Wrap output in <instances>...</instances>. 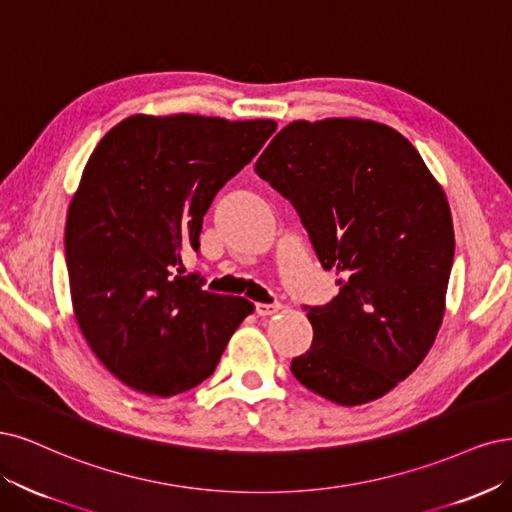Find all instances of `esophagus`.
<instances>
[{
    "mask_svg": "<svg viewBox=\"0 0 512 512\" xmlns=\"http://www.w3.org/2000/svg\"><path fill=\"white\" fill-rule=\"evenodd\" d=\"M283 308L280 304H255V312L259 317H270V315H276V312Z\"/></svg>",
    "mask_w": 512,
    "mask_h": 512,
    "instance_id": "1",
    "label": "esophagus"
}]
</instances>
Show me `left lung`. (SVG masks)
Instances as JSON below:
<instances>
[{"label":"left lung","mask_w":512,"mask_h":512,"mask_svg":"<svg viewBox=\"0 0 512 512\" xmlns=\"http://www.w3.org/2000/svg\"><path fill=\"white\" fill-rule=\"evenodd\" d=\"M291 206L340 293L304 306L310 349L291 361L325 400L383 398L432 349L455 255L451 208L425 161L374 121H293L255 163Z\"/></svg>","instance_id":"obj_1"}]
</instances>
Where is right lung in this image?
Returning <instances> with one entry per match:
<instances>
[{
	"label": "right lung",
	"mask_w": 512,
	"mask_h": 512,
	"mask_svg": "<svg viewBox=\"0 0 512 512\" xmlns=\"http://www.w3.org/2000/svg\"><path fill=\"white\" fill-rule=\"evenodd\" d=\"M276 131L270 119L134 114L95 146L65 221L72 306L95 357L146 395L208 378L253 304L183 274L214 195Z\"/></svg>",
	"instance_id": "1"
}]
</instances>
